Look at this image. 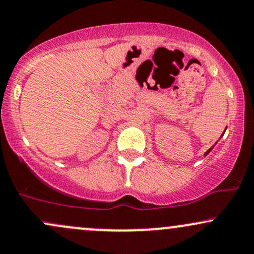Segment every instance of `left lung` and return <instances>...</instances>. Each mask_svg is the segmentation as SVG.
Returning a JSON list of instances; mask_svg holds the SVG:
<instances>
[{
  "mask_svg": "<svg viewBox=\"0 0 254 254\" xmlns=\"http://www.w3.org/2000/svg\"><path fill=\"white\" fill-rule=\"evenodd\" d=\"M226 129H227V127H226ZM212 148H214V147H211V148H210V149H208V150H206V151H205V154H204V156H206V155H208V154H209V153H210V151H211V149H212Z\"/></svg>",
  "mask_w": 254,
  "mask_h": 254,
  "instance_id": "1",
  "label": "left lung"
}]
</instances>
